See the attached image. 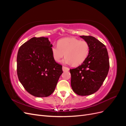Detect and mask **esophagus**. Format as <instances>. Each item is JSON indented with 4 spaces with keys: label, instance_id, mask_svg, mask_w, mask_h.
<instances>
[{
    "label": "esophagus",
    "instance_id": "esophagus-1",
    "mask_svg": "<svg viewBox=\"0 0 126 126\" xmlns=\"http://www.w3.org/2000/svg\"><path fill=\"white\" fill-rule=\"evenodd\" d=\"M69 70V68H68V67H64V66H63V71H68Z\"/></svg>",
    "mask_w": 126,
    "mask_h": 126
}]
</instances>
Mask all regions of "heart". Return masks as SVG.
I'll list each match as a JSON object with an SVG mask.
<instances>
[{
  "label": "heart",
  "instance_id": "b5f03b06",
  "mask_svg": "<svg viewBox=\"0 0 126 126\" xmlns=\"http://www.w3.org/2000/svg\"><path fill=\"white\" fill-rule=\"evenodd\" d=\"M90 50L89 44L85 40H80L73 37L60 39L58 45L51 48L52 57L55 62H60L63 57V63L76 66L85 62Z\"/></svg>",
  "mask_w": 126,
  "mask_h": 126
}]
</instances>
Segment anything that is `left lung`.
Here are the masks:
<instances>
[{"label": "left lung", "mask_w": 126, "mask_h": 126, "mask_svg": "<svg viewBox=\"0 0 126 126\" xmlns=\"http://www.w3.org/2000/svg\"><path fill=\"white\" fill-rule=\"evenodd\" d=\"M80 37L88 43L89 55L81 65L70 69L71 86L79 96H88L100 88L109 69V57L105 46L91 36Z\"/></svg>", "instance_id": "obj_1"}]
</instances>
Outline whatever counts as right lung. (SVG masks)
I'll return each mask as SVG.
<instances>
[{
    "label": "right lung",
    "instance_id": "obj_1",
    "mask_svg": "<svg viewBox=\"0 0 126 126\" xmlns=\"http://www.w3.org/2000/svg\"><path fill=\"white\" fill-rule=\"evenodd\" d=\"M48 38L33 37L18 50L17 57V75L28 93L37 97H46L54 92L62 66L52 57Z\"/></svg>",
    "mask_w": 126,
    "mask_h": 126
}]
</instances>
